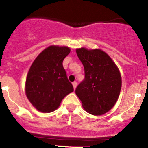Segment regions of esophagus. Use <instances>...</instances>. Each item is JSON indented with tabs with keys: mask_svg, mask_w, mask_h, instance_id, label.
I'll use <instances>...</instances> for the list:
<instances>
[{
	"mask_svg": "<svg viewBox=\"0 0 148 148\" xmlns=\"http://www.w3.org/2000/svg\"><path fill=\"white\" fill-rule=\"evenodd\" d=\"M73 88H74V90H75L77 87V82H73Z\"/></svg>",
	"mask_w": 148,
	"mask_h": 148,
	"instance_id": "34e87169",
	"label": "esophagus"
}]
</instances>
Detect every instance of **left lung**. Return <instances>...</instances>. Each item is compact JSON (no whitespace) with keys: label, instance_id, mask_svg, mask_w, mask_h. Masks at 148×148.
Wrapping results in <instances>:
<instances>
[{"label":"left lung","instance_id":"left-lung-1","mask_svg":"<svg viewBox=\"0 0 148 148\" xmlns=\"http://www.w3.org/2000/svg\"><path fill=\"white\" fill-rule=\"evenodd\" d=\"M83 64L85 78L75 94L87 113L101 116L116 104L121 88V73L114 61L100 49H76Z\"/></svg>","mask_w":148,"mask_h":148}]
</instances>
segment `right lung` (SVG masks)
<instances>
[{
  "label": "right lung",
  "instance_id": "obj_1",
  "mask_svg": "<svg viewBox=\"0 0 148 148\" xmlns=\"http://www.w3.org/2000/svg\"><path fill=\"white\" fill-rule=\"evenodd\" d=\"M70 53L68 47L49 46L36 57L27 75L25 92L30 103L40 112L58 109L64 98L73 92L63 61Z\"/></svg>",
  "mask_w": 148,
  "mask_h": 148
}]
</instances>
